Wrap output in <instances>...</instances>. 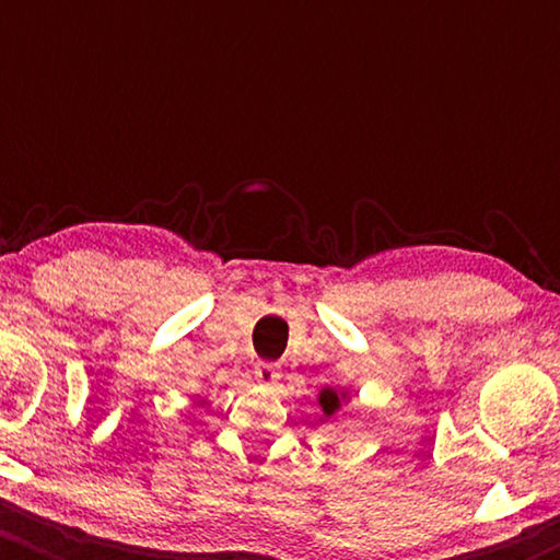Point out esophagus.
<instances>
[{"mask_svg":"<svg viewBox=\"0 0 560 560\" xmlns=\"http://www.w3.org/2000/svg\"><path fill=\"white\" fill-rule=\"evenodd\" d=\"M252 374H255V380L259 382V385H275V382L280 380V364L257 362L255 370H252Z\"/></svg>","mask_w":560,"mask_h":560,"instance_id":"34e87169","label":"esophagus"}]
</instances>
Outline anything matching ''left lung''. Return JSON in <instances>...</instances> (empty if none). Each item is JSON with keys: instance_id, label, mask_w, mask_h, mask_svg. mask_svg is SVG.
<instances>
[{"instance_id": "8db88e82", "label": "left lung", "mask_w": 560, "mask_h": 560, "mask_svg": "<svg viewBox=\"0 0 560 560\" xmlns=\"http://www.w3.org/2000/svg\"><path fill=\"white\" fill-rule=\"evenodd\" d=\"M318 405H320V410H324L326 416L331 418L334 412L341 408V395L336 393V389H331V387L320 389V395H318Z\"/></svg>"}]
</instances>
